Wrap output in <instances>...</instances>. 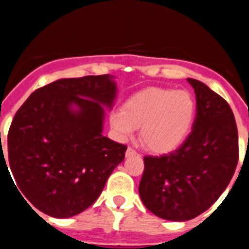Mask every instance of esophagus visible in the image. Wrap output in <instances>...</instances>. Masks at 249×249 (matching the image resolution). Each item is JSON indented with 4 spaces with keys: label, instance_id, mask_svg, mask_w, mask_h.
<instances>
[{
    "label": "esophagus",
    "instance_id": "1",
    "mask_svg": "<svg viewBox=\"0 0 249 249\" xmlns=\"http://www.w3.org/2000/svg\"><path fill=\"white\" fill-rule=\"evenodd\" d=\"M125 155H126V158H130V156H135V155H138V152H136L135 150L133 149V147H127L126 152H125Z\"/></svg>",
    "mask_w": 249,
    "mask_h": 249
}]
</instances>
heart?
<instances>
[{"label":"heart","instance_id":"obj_1","mask_svg":"<svg viewBox=\"0 0 249 249\" xmlns=\"http://www.w3.org/2000/svg\"><path fill=\"white\" fill-rule=\"evenodd\" d=\"M196 100L187 90L147 88L134 94L123 110L110 115L111 129L122 140H129L140 127V139L156 154L178 149L194 125Z\"/></svg>","mask_w":249,"mask_h":249}]
</instances>
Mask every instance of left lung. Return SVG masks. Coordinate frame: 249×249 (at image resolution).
Listing matches in <instances>:
<instances>
[{
    "label": "left lung",
    "mask_w": 249,
    "mask_h": 249,
    "mask_svg": "<svg viewBox=\"0 0 249 249\" xmlns=\"http://www.w3.org/2000/svg\"><path fill=\"white\" fill-rule=\"evenodd\" d=\"M196 118L183 144L162 156H145L139 194L145 207L169 221H189L222 195L238 162V131L228 103L189 78Z\"/></svg>",
    "instance_id": "1"
}]
</instances>
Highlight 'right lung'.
Instances as JSON below:
<instances>
[{"mask_svg":"<svg viewBox=\"0 0 249 249\" xmlns=\"http://www.w3.org/2000/svg\"><path fill=\"white\" fill-rule=\"evenodd\" d=\"M116 93L113 75L64 78L23 103L8 131L7 151L28 206L68 218L97 201L126 151L103 135L105 108H113Z\"/></svg>","mask_w":249,"mask_h":249,"instance_id":"add662e5","label":"right lung"}]
</instances>
